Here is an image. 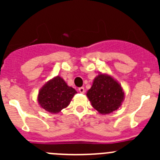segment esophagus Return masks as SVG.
I'll return each instance as SVG.
<instances>
[{
	"mask_svg": "<svg viewBox=\"0 0 160 160\" xmlns=\"http://www.w3.org/2000/svg\"><path fill=\"white\" fill-rule=\"evenodd\" d=\"M79 92H80V93H83L85 92V89H84V88H79Z\"/></svg>",
	"mask_w": 160,
	"mask_h": 160,
	"instance_id": "obj_1",
	"label": "esophagus"
}]
</instances>
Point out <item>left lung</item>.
<instances>
[{
  "label": "left lung",
  "mask_w": 160,
  "mask_h": 160,
  "mask_svg": "<svg viewBox=\"0 0 160 160\" xmlns=\"http://www.w3.org/2000/svg\"><path fill=\"white\" fill-rule=\"evenodd\" d=\"M86 95L93 108L101 114H108L118 110L125 99L122 85L107 72L98 74Z\"/></svg>",
  "instance_id": "left-lung-1"
}]
</instances>
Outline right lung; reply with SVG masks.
Wrapping results in <instances>:
<instances>
[{
  "mask_svg": "<svg viewBox=\"0 0 160 160\" xmlns=\"http://www.w3.org/2000/svg\"><path fill=\"white\" fill-rule=\"evenodd\" d=\"M77 90L68 86L62 77L56 76L46 82L38 91V103L45 111L58 114L68 107Z\"/></svg>",
  "mask_w": 160,
  "mask_h": 160,
  "instance_id": "add662e5",
  "label": "right lung"
}]
</instances>
